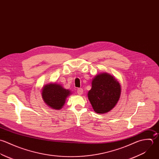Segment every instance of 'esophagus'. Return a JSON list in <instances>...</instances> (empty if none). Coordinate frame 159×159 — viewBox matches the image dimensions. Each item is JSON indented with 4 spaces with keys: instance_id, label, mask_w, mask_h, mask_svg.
I'll return each mask as SVG.
<instances>
[{
    "instance_id": "obj_1",
    "label": "esophagus",
    "mask_w": 159,
    "mask_h": 159,
    "mask_svg": "<svg viewBox=\"0 0 159 159\" xmlns=\"http://www.w3.org/2000/svg\"><path fill=\"white\" fill-rule=\"evenodd\" d=\"M77 93H78V94H79V95H82L83 94V89H82V88H78V89H77Z\"/></svg>"
}]
</instances>
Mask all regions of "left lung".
<instances>
[{
  "instance_id": "1",
  "label": "left lung",
  "mask_w": 159,
  "mask_h": 159,
  "mask_svg": "<svg viewBox=\"0 0 159 159\" xmlns=\"http://www.w3.org/2000/svg\"><path fill=\"white\" fill-rule=\"evenodd\" d=\"M88 98L97 113H106L115 107L121 96V85L111 75L106 72L97 75L92 80Z\"/></svg>"
}]
</instances>
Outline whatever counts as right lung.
Returning a JSON list of instances; mask_svg holds the SVG:
<instances>
[{"label":"right lung","instance_id":"add662e5","mask_svg":"<svg viewBox=\"0 0 159 159\" xmlns=\"http://www.w3.org/2000/svg\"><path fill=\"white\" fill-rule=\"evenodd\" d=\"M71 94L69 89H66L61 84L49 83L43 86L41 96L44 102L54 110H61L65 105L66 98Z\"/></svg>","mask_w":159,"mask_h":159}]
</instances>
